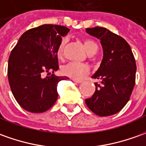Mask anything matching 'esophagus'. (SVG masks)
Wrapping results in <instances>:
<instances>
[{
  "mask_svg": "<svg viewBox=\"0 0 146 146\" xmlns=\"http://www.w3.org/2000/svg\"><path fill=\"white\" fill-rule=\"evenodd\" d=\"M72 81L73 82H75V83H81L83 81L82 80H76V79H72Z\"/></svg>",
  "mask_w": 146,
  "mask_h": 146,
  "instance_id": "34e87169",
  "label": "esophagus"
}]
</instances>
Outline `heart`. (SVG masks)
<instances>
[{
    "label": "heart",
    "mask_w": 146,
    "mask_h": 146,
    "mask_svg": "<svg viewBox=\"0 0 146 146\" xmlns=\"http://www.w3.org/2000/svg\"><path fill=\"white\" fill-rule=\"evenodd\" d=\"M66 39H63L60 42L59 47L57 48V56L58 57H62L63 53V49L64 46L66 44ZM84 47L86 48V52L88 54L90 53H96L98 50V46L97 44L94 43V41L90 40H86L83 41ZM61 71L63 75H67L70 78H72L73 79H83L84 76H86L89 71L90 68L89 67L84 64V63H69L64 65L61 69Z\"/></svg>",
    "instance_id": "heart-1"
}]
</instances>
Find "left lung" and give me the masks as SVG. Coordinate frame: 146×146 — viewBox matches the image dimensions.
Listing matches in <instances>:
<instances>
[{
	"mask_svg": "<svg viewBox=\"0 0 146 146\" xmlns=\"http://www.w3.org/2000/svg\"><path fill=\"white\" fill-rule=\"evenodd\" d=\"M86 33L100 40L103 57L92 78L100 80L95 84L91 98L85 100L87 107L98 116L117 113L128 102L135 85L136 63L130 46L122 37L110 30L95 27Z\"/></svg>",
	"mask_w": 146,
	"mask_h": 146,
	"instance_id": "obj_1",
	"label": "left lung"
}]
</instances>
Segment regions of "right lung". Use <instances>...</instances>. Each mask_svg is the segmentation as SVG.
I'll list each match as a JSON object with an SVG mask.
<instances>
[{"label":"right lung","instance_id":"right-lung-1","mask_svg":"<svg viewBox=\"0 0 146 146\" xmlns=\"http://www.w3.org/2000/svg\"><path fill=\"white\" fill-rule=\"evenodd\" d=\"M70 29L56 25H44L29 29L11 52L8 78L14 98L23 109L32 113L49 110L58 98L57 86L66 76H56L57 48L62 36ZM44 73H48L46 77ZM51 73L52 75H50Z\"/></svg>","mask_w":146,"mask_h":146}]
</instances>
